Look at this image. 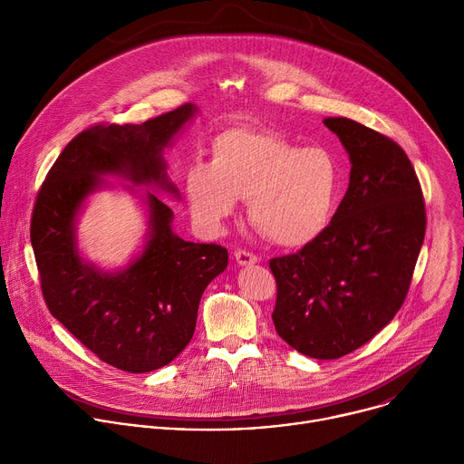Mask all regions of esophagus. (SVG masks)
I'll list each match as a JSON object with an SVG mask.
<instances>
[{
	"label": "esophagus",
	"mask_w": 464,
	"mask_h": 464,
	"mask_svg": "<svg viewBox=\"0 0 464 464\" xmlns=\"http://www.w3.org/2000/svg\"><path fill=\"white\" fill-rule=\"evenodd\" d=\"M235 260L238 266H251V264L256 262V255L249 253V251H244V249H238L235 251Z\"/></svg>",
	"instance_id": "34e87169"
}]
</instances>
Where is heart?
I'll return each instance as SVG.
<instances>
[{
	"label": "heart",
	"instance_id": "heart-1",
	"mask_svg": "<svg viewBox=\"0 0 464 464\" xmlns=\"http://www.w3.org/2000/svg\"><path fill=\"white\" fill-rule=\"evenodd\" d=\"M338 165L324 149H299L268 130L229 128L215 138L209 165L185 174V192L194 220L218 231L247 202L251 226L283 247L315 240L333 218Z\"/></svg>",
	"mask_w": 464,
	"mask_h": 464
}]
</instances>
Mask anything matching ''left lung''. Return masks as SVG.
Masks as SVG:
<instances>
[{"mask_svg":"<svg viewBox=\"0 0 464 464\" xmlns=\"http://www.w3.org/2000/svg\"><path fill=\"white\" fill-rule=\"evenodd\" d=\"M351 160L349 188L326 229L294 255L276 256L272 314L297 353L342 358L401 310L426 233L415 169L392 140L347 117H328Z\"/></svg>","mask_w":464,"mask_h":464,"instance_id":"left-lung-1","label":"left lung"}]
</instances>
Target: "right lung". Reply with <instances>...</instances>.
<instances>
[{
	"mask_svg": "<svg viewBox=\"0 0 464 464\" xmlns=\"http://www.w3.org/2000/svg\"><path fill=\"white\" fill-rule=\"evenodd\" d=\"M196 113L188 102L141 124L84 130L62 150L36 196L31 244L49 312L102 362L126 372L156 371L187 347L204 290L227 268V249L179 238L172 209L147 190L143 251L126 268L104 272L81 256L77 217L86 198L106 185L101 176L178 198L163 150Z\"/></svg>",
	"mask_w": 464,
	"mask_h": 464,
	"instance_id": "right-lung-1",
	"label": "right lung"
}]
</instances>
